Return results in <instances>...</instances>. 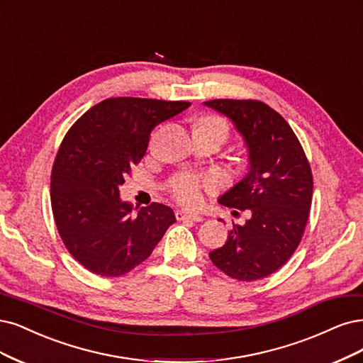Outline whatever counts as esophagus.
<instances>
[{
	"instance_id": "esophagus-1",
	"label": "esophagus",
	"mask_w": 363,
	"mask_h": 363,
	"mask_svg": "<svg viewBox=\"0 0 363 363\" xmlns=\"http://www.w3.org/2000/svg\"><path fill=\"white\" fill-rule=\"evenodd\" d=\"M176 218L179 220H183V219H189V220H194V222H201L203 218L196 215V213H191V211H186V210H177L176 211Z\"/></svg>"
}]
</instances>
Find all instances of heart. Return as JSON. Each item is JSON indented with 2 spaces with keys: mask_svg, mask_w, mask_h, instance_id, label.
I'll return each mask as SVG.
<instances>
[{
  "mask_svg": "<svg viewBox=\"0 0 363 363\" xmlns=\"http://www.w3.org/2000/svg\"><path fill=\"white\" fill-rule=\"evenodd\" d=\"M199 128H208L219 132L223 138H227L228 135V124L225 123L222 118L215 116H207L203 117L198 123ZM218 180L216 177H206V179H198L192 174H180L176 179H174L169 184L172 195L176 196L177 201L187 204V206H198L203 199V189L213 191L216 189Z\"/></svg>",
  "mask_w": 363,
  "mask_h": 363,
  "instance_id": "1",
  "label": "heart"
}]
</instances>
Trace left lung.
<instances>
[{
  "label": "left lung",
  "mask_w": 363,
  "mask_h": 363,
  "mask_svg": "<svg viewBox=\"0 0 363 363\" xmlns=\"http://www.w3.org/2000/svg\"><path fill=\"white\" fill-rule=\"evenodd\" d=\"M227 116L246 144L249 169L219 203L247 210L210 259L230 278L257 281L281 269L302 240L312 201V172L290 124L259 101L204 102Z\"/></svg>",
  "instance_id": "obj_1"
}]
</instances>
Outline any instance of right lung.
Returning a JSON list of instances; mask_svg holds the SVG:
<instances>
[{
  "label": "right lung",
  "instance_id": "right-lung-1",
  "mask_svg": "<svg viewBox=\"0 0 363 363\" xmlns=\"http://www.w3.org/2000/svg\"><path fill=\"white\" fill-rule=\"evenodd\" d=\"M189 105L111 97L66 133L52 167L51 204L62 243L86 270L108 278L130 272L176 222L172 208L159 203L132 216L118 187L144 157L155 126Z\"/></svg>",
  "mask_w": 363,
  "mask_h": 363
}]
</instances>
